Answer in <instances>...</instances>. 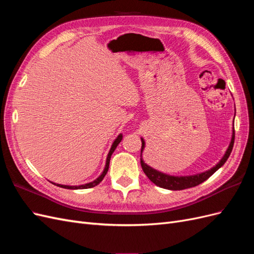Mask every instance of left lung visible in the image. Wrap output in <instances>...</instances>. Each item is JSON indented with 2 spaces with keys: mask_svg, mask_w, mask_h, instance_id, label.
<instances>
[{
  "mask_svg": "<svg viewBox=\"0 0 254 254\" xmlns=\"http://www.w3.org/2000/svg\"><path fill=\"white\" fill-rule=\"evenodd\" d=\"M234 137H235V133H234V127H233L231 142H230V145H229V147H228L226 153L224 155V157L220 159L219 162L215 166H213L211 170H209V171H205L203 173L191 175V176H171V175H166V174L161 173V172L155 170V168H152L149 165L146 164L142 159V152L145 148V141L141 137V141H142V149H141V166H142V170L145 173V175L148 177V179L152 183H155L156 186H158L160 188H163V189H166V190H180L196 187V186H198V184H200L203 181H205L206 179H209L215 172L219 170V168L226 163V161L228 160L230 153H231L232 148H233Z\"/></svg>",
  "mask_w": 254,
  "mask_h": 254,
  "instance_id": "1",
  "label": "left lung"
}]
</instances>
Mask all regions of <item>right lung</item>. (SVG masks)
<instances>
[{
  "label": "right lung",
  "instance_id": "1",
  "mask_svg": "<svg viewBox=\"0 0 254 254\" xmlns=\"http://www.w3.org/2000/svg\"><path fill=\"white\" fill-rule=\"evenodd\" d=\"M122 139H123V134L121 133V134H119V135H118L117 139L114 140V142H113V144H112V146H111V148H110V150H109L108 156H107L106 166H105V168H104V172H103V173H102V175L99 176L98 178H97V179H95L94 181L89 182V183H86V184H82V186H64V184H57V183H54V182H51V183L55 184V186H57V187L64 188V189H68V190H82V189H91V188H94L95 186H97V184H99V183L102 182V180L104 179V177L106 176L107 172H108V170H109V163H110V159H111L112 153H113V151L115 150V148H117V146L121 143Z\"/></svg>",
  "mask_w": 254,
  "mask_h": 254
}]
</instances>
